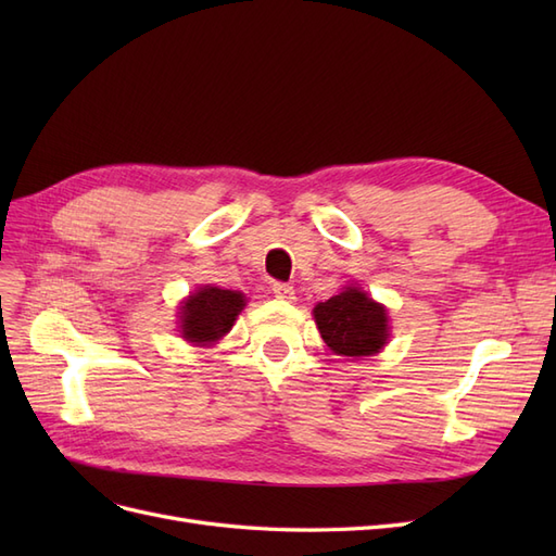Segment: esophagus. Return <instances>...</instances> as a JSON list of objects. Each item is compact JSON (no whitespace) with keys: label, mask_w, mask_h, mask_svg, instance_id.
I'll use <instances>...</instances> for the list:
<instances>
[{"label":"esophagus","mask_w":556,"mask_h":556,"mask_svg":"<svg viewBox=\"0 0 556 556\" xmlns=\"http://www.w3.org/2000/svg\"><path fill=\"white\" fill-rule=\"evenodd\" d=\"M274 296L280 301H294V288L292 285H285V282H274Z\"/></svg>","instance_id":"esophagus-1"}]
</instances>
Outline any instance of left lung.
<instances>
[{"instance_id":"left-lung-1","label":"left lung","mask_w":556,"mask_h":556,"mask_svg":"<svg viewBox=\"0 0 556 556\" xmlns=\"http://www.w3.org/2000/svg\"><path fill=\"white\" fill-rule=\"evenodd\" d=\"M315 325L333 355L368 357L390 339L387 311L362 288L350 285L313 308Z\"/></svg>"}]
</instances>
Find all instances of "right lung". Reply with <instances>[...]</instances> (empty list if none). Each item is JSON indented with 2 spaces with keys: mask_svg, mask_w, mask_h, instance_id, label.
Wrapping results in <instances>:
<instances>
[{
  "mask_svg": "<svg viewBox=\"0 0 556 556\" xmlns=\"http://www.w3.org/2000/svg\"><path fill=\"white\" fill-rule=\"evenodd\" d=\"M245 296L223 288H199L180 306V336L194 345H213L231 331Z\"/></svg>",
  "mask_w": 556,
  "mask_h": 556,
  "instance_id": "add662e5",
  "label": "right lung"
}]
</instances>
